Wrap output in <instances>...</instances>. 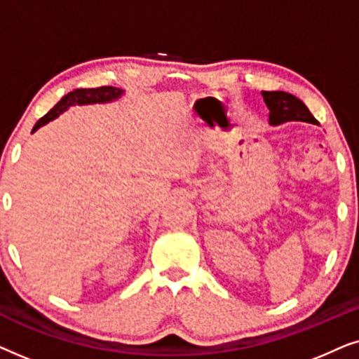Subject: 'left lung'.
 I'll return each instance as SVG.
<instances>
[{"label":"left lung","mask_w":359,"mask_h":359,"mask_svg":"<svg viewBox=\"0 0 359 359\" xmlns=\"http://www.w3.org/2000/svg\"><path fill=\"white\" fill-rule=\"evenodd\" d=\"M262 96L269 109V122L281 126L284 122H309L317 124L307 106L296 96L284 91H262Z\"/></svg>","instance_id":"8db88e82"}]
</instances>
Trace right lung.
<instances>
[{
    "instance_id": "1",
    "label": "right lung",
    "mask_w": 359,
    "mask_h": 359,
    "mask_svg": "<svg viewBox=\"0 0 359 359\" xmlns=\"http://www.w3.org/2000/svg\"><path fill=\"white\" fill-rule=\"evenodd\" d=\"M122 95V91L119 88L114 86H100V88H85V90H75L72 93H68L67 96H63L60 101L57 102L55 106L52 107L50 111L47 112L46 116L41 117L37 121V124L34 126V130H37L39 127L47 124L48 121L55 119L58 114H62L63 111L67 109L68 106L73 104H91V102H106V101H112L117 100Z\"/></svg>"
}]
</instances>
